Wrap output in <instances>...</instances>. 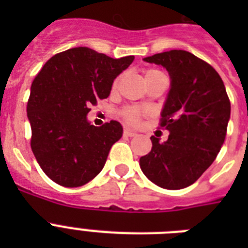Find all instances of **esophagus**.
Segmentation results:
<instances>
[{"label":"esophagus","mask_w":248,"mask_h":248,"mask_svg":"<svg viewBox=\"0 0 248 248\" xmlns=\"http://www.w3.org/2000/svg\"><path fill=\"white\" fill-rule=\"evenodd\" d=\"M124 135H127V136H135L136 135V132L128 127H124Z\"/></svg>","instance_id":"esophagus-1"}]
</instances>
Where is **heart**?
<instances>
[{
    "mask_svg": "<svg viewBox=\"0 0 248 248\" xmlns=\"http://www.w3.org/2000/svg\"><path fill=\"white\" fill-rule=\"evenodd\" d=\"M157 75H162V73L158 71H155V69H148V71H145V73H144V78L148 79ZM118 82H120V77H117V78L114 79V82H113L112 86L113 90L117 89ZM144 113L145 112H144L143 109L136 108V107H127V108H124V110H122V117L124 118V121H127L128 124H139Z\"/></svg>",
    "mask_w": 248,
    "mask_h": 248,
    "instance_id": "heart-1",
    "label": "heart"
}]
</instances>
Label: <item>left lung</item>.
Wrapping results in <instances>:
<instances>
[{
    "mask_svg": "<svg viewBox=\"0 0 248 248\" xmlns=\"http://www.w3.org/2000/svg\"><path fill=\"white\" fill-rule=\"evenodd\" d=\"M144 60L165 67L171 78L159 121V127L170 135L165 143L152 136V151L140 158V169L161 188H186L221 149L231 101L219 73L190 52L170 50Z\"/></svg>",
    "mask_w": 248,
    "mask_h": 248,
    "instance_id": "1",
    "label": "left lung"
}]
</instances>
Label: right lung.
Here are the masks:
<instances>
[{
	"instance_id": "1",
	"label": "right lung",
	"mask_w": 248,
	"mask_h": 248,
	"mask_svg": "<svg viewBox=\"0 0 248 248\" xmlns=\"http://www.w3.org/2000/svg\"><path fill=\"white\" fill-rule=\"evenodd\" d=\"M132 62V55L113 59L73 47L48 59L33 79L27 104L31 148L56 184L81 186L103 170L124 128L117 121L96 127L86 116L91 105L109 96L114 78Z\"/></svg>"
}]
</instances>
